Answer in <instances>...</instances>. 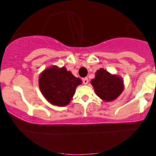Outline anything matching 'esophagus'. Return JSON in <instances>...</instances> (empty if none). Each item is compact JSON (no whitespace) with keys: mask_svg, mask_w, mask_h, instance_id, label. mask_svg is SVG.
<instances>
[{"mask_svg":"<svg viewBox=\"0 0 156 156\" xmlns=\"http://www.w3.org/2000/svg\"><path fill=\"white\" fill-rule=\"evenodd\" d=\"M82 80H83V84H85V85H87V84L89 83L88 78H83V79H82Z\"/></svg>","mask_w":156,"mask_h":156,"instance_id":"34e87169","label":"esophagus"}]
</instances>
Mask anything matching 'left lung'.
Returning a JSON list of instances; mask_svg holds the SVG:
<instances>
[{"instance_id":"1","label":"left lung","mask_w":156,"mask_h":156,"mask_svg":"<svg viewBox=\"0 0 156 156\" xmlns=\"http://www.w3.org/2000/svg\"><path fill=\"white\" fill-rule=\"evenodd\" d=\"M91 83L97 95L106 102L115 100L124 89L123 80L120 77L112 75L103 68L95 73V78L91 80Z\"/></svg>"}]
</instances>
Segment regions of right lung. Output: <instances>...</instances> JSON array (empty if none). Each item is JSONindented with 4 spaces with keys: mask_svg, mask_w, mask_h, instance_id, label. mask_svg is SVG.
I'll return each mask as SVG.
<instances>
[{
    "mask_svg": "<svg viewBox=\"0 0 156 156\" xmlns=\"http://www.w3.org/2000/svg\"><path fill=\"white\" fill-rule=\"evenodd\" d=\"M65 67L53 66L45 69L39 78V87L45 99L52 105L64 106L69 103L76 87L81 84Z\"/></svg>",
    "mask_w": 156,
    "mask_h": 156,
    "instance_id": "add662e5",
    "label": "right lung"
}]
</instances>
